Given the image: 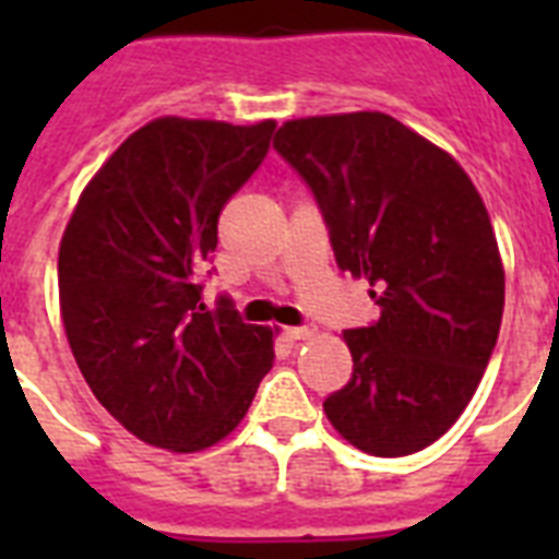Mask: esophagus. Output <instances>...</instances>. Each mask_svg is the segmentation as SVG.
<instances>
[{
    "mask_svg": "<svg viewBox=\"0 0 559 559\" xmlns=\"http://www.w3.org/2000/svg\"><path fill=\"white\" fill-rule=\"evenodd\" d=\"M287 336H289V340H310V336H316V328H313V324H298V328H287Z\"/></svg>",
    "mask_w": 559,
    "mask_h": 559,
    "instance_id": "obj_1",
    "label": "esophagus"
}]
</instances>
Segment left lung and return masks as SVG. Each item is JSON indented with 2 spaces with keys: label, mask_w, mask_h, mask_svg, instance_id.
I'll list each match as a JSON object with an SVG mask.
<instances>
[{
  "label": "left lung",
  "mask_w": 559,
  "mask_h": 559,
  "mask_svg": "<svg viewBox=\"0 0 559 559\" xmlns=\"http://www.w3.org/2000/svg\"><path fill=\"white\" fill-rule=\"evenodd\" d=\"M305 179L342 272L380 319L345 331L354 373L324 415L357 450L397 459L450 429L499 340L504 270L476 186L385 112L287 121L272 144Z\"/></svg>",
  "instance_id": "8db88e82"
}]
</instances>
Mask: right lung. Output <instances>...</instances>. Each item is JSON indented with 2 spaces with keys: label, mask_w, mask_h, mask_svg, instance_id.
Returning <instances> with one entry per match:
<instances>
[{
  "label": "right lung",
  "mask_w": 559,
  "mask_h": 559,
  "mask_svg": "<svg viewBox=\"0 0 559 559\" xmlns=\"http://www.w3.org/2000/svg\"><path fill=\"white\" fill-rule=\"evenodd\" d=\"M252 127L156 118L95 174L60 240V313L100 406L174 452L226 438L270 371L272 331L202 301L219 211L270 151Z\"/></svg>",
  "instance_id": "1"
}]
</instances>
